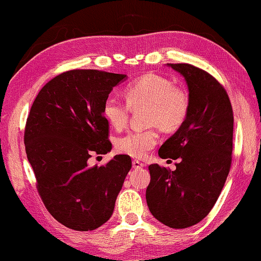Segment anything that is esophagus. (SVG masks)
<instances>
[{"instance_id":"obj_1","label":"esophagus","mask_w":261,"mask_h":261,"mask_svg":"<svg viewBox=\"0 0 261 261\" xmlns=\"http://www.w3.org/2000/svg\"><path fill=\"white\" fill-rule=\"evenodd\" d=\"M132 168L137 169V170L142 169V168H144V164L139 161H136V159H135V161H132Z\"/></svg>"}]
</instances>
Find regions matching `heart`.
Returning <instances> with one entry per match:
<instances>
[{"instance_id": "obj_1", "label": "heart", "mask_w": 261, "mask_h": 261, "mask_svg": "<svg viewBox=\"0 0 261 261\" xmlns=\"http://www.w3.org/2000/svg\"><path fill=\"white\" fill-rule=\"evenodd\" d=\"M124 95L126 103L115 96L107 97L102 108L104 118L116 129H122L126 125L131 110L144 108V123L149 126L127 132L116 141V149L123 154L145 157L158 143L157 126L163 131L173 132L188 118V92L158 73H146L136 80L125 88Z\"/></svg>"}]
</instances>
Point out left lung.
Wrapping results in <instances>:
<instances>
[{
	"label": "left lung",
	"instance_id": "8db88e82",
	"mask_svg": "<svg viewBox=\"0 0 261 261\" xmlns=\"http://www.w3.org/2000/svg\"><path fill=\"white\" fill-rule=\"evenodd\" d=\"M184 77L190 109L185 123L158 151L178 159L176 170L149 166L146 203L155 219L171 228L193 226L219 197L232 162L233 111L227 92L215 77L191 64L168 63Z\"/></svg>",
	"mask_w": 261,
	"mask_h": 261
}]
</instances>
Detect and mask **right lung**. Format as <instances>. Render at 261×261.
<instances>
[{"label":"right lung","mask_w":261,"mask_h":261,"mask_svg":"<svg viewBox=\"0 0 261 261\" xmlns=\"http://www.w3.org/2000/svg\"><path fill=\"white\" fill-rule=\"evenodd\" d=\"M126 75L70 70L49 81L31 106L25 152L45 207L64 226L92 231L110 219L131 158L117 154L89 168L91 153L111 151L102 108Z\"/></svg>","instance_id":"obj_1"}]
</instances>
